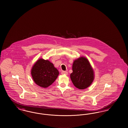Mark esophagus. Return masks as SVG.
<instances>
[{
  "mask_svg": "<svg viewBox=\"0 0 128 128\" xmlns=\"http://www.w3.org/2000/svg\"><path fill=\"white\" fill-rule=\"evenodd\" d=\"M61 74H66L67 75L68 74V72L66 71H62Z\"/></svg>",
  "mask_w": 128,
  "mask_h": 128,
  "instance_id": "1",
  "label": "esophagus"
}]
</instances>
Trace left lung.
<instances>
[{
    "instance_id": "8db88e82",
    "label": "left lung",
    "mask_w": 128,
    "mask_h": 128,
    "mask_svg": "<svg viewBox=\"0 0 128 128\" xmlns=\"http://www.w3.org/2000/svg\"><path fill=\"white\" fill-rule=\"evenodd\" d=\"M70 78L74 85L79 89L88 88L93 81L94 72L88 60L83 57L74 62Z\"/></svg>"
}]
</instances>
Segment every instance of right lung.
<instances>
[{"mask_svg": "<svg viewBox=\"0 0 128 128\" xmlns=\"http://www.w3.org/2000/svg\"><path fill=\"white\" fill-rule=\"evenodd\" d=\"M31 73L35 83L42 88H47L51 85L59 74L52 62L42 59L36 62Z\"/></svg>", "mask_w": 128, "mask_h": 128, "instance_id": "add662e5", "label": "right lung"}]
</instances>
